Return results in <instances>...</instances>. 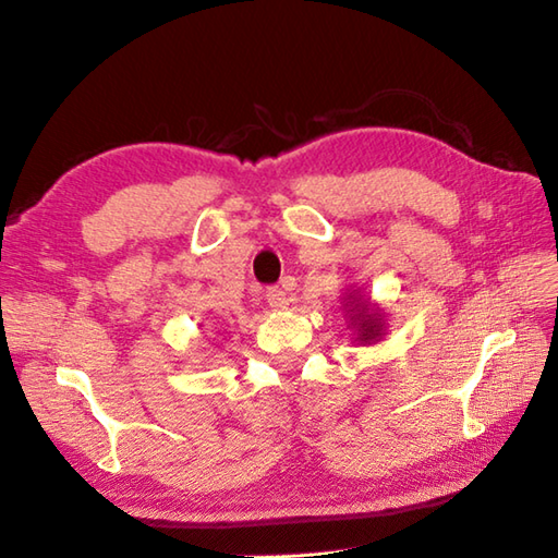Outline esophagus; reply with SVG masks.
Wrapping results in <instances>:
<instances>
[{
    "mask_svg": "<svg viewBox=\"0 0 558 558\" xmlns=\"http://www.w3.org/2000/svg\"><path fill=\"white\" fill-rule=\"evenodd\" d=\"M266 302H268L270 308H276V311L288 308V304H290L288 288H280V284H276V288H268L266 290Z\"/></svg>",
    "mask_w": 558,
    "mask_h": 558,
    "instance_id": "obj_1",
    "label": "esophagus"
}]
</instances>
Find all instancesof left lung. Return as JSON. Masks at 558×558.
Listing matches in <instances>:
<instances>
[{"label":"left lung","mask_w":558,"mask_h":558,"mask_svg":"<svg viewBox=\"0 0 558 558\" xmlns=\"http://www.w3.org/2000/svg\"><path fill=\"white\" fill-rule=\"evenodd\" d=\"M344 306L356 330V342L373 344L383 338V314L378 308H371V302L361 300L359 292H349Z\"/></svg>","instance_id":"obj_1"}]
</instances>
